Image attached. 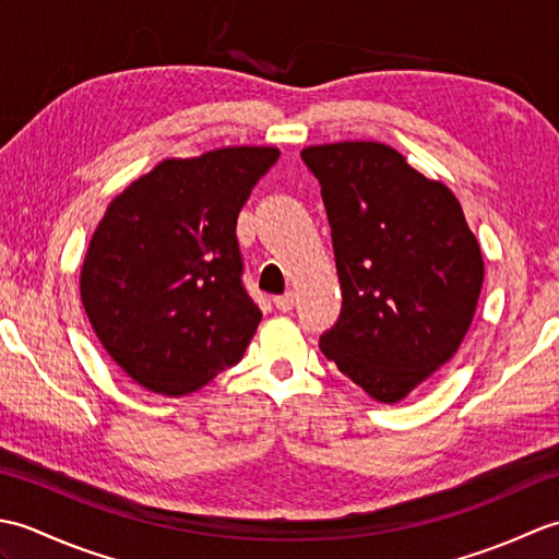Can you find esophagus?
Instances as JSON below:
<instances>
[{
	"instance_id": "1",
	"label": "esophagus",
	"mask_w": 559,
	"mask_h": 559,
	"mask_svg": "<svg viewBox=\"0 0 559 559\" xmlns=\"http://www.w3.org/2000/svg\"><path fill=\"white\" fill-rule=\"evenodd\" d=\"M273 305H276V310H281V312H290L295 307V295L293 293L278 295V298H273Z\"/></svg>"
}]
</instances>
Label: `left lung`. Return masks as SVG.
I'll use <instances>...</instances> for the list:
<instances>
[{"label":"left lung","mask_w":559,"mask_h":559,"mask_svg":"<svg viewBox=\"0 0 559 559\" xmlns=\"http://www.w3.org/2000/svg\"><path fill=\"white\" fill-rule=\"evenodd\" d=\"M322 185L341 317L319 338L379 403H399L459 350L485 264L459 199L379 141L302 148Z\"/></svg>","instance_id":"left-lung-1"}]
</instances>
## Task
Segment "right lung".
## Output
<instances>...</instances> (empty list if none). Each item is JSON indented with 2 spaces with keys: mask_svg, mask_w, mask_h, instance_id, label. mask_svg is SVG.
I'll use <instances>...</instances> for the list:
<instances>
[{
  "mask_svg": "<svg viewBox=\"0 0 559 559\" xmlns=\"http://www.w3.org/2000/svg\"><path fill=\"white\" fill-rule=\"evenodd\" d=\"M281 151L165 158L117 194L81 266V302L110 358L153 394L185 396L242 360L261 322L235 225Z\"/></svg>",
  "mask_w": 559,
  "mask_h": 559,
  "instance_id": "obj_1",
  "label": "right lung"
}]
</instances>
